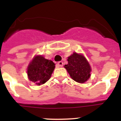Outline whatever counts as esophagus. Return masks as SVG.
I'll list each match as a JSON object with an SVG mask.
<instances>
[{"instance_id":"esophagus-1","label":"esophagus","mask_w":121,"mask_h":121,"mask_svg":"<svg viewBox=\"0 0 121 121\" xmlns=\"http://www.w3.org/2000/svg\"><path fill=\"white\" fill-rule=\"evenodd\" d=\"M63 64H63V62H62V61H60L57 63V65H58L59 67H62Z\"/></svg>"}]
</instances>
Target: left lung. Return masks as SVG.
<instances>
[{
  "instance_id": "obj_1",
  "label": "left lung",
  "mask_w": 121,
  "mask_h": 121,
  "mask_svg": "<svg viewBox=\"0 0 121 121\" xmlns=\"http://www.w3.org/2000/svg\"><path fill=\"white\" fill-rule=\"evenodd\" d=\"M67 60L68 64L64 67L73 80L83 83L90 78V65L83 56L74 52L68 57Z\"/></svg>"
}]
</instances>
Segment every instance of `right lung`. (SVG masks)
<instances>
[{"label":"right lung","instance_id":"right-lung-1","mask_svg":"<svg viewBox=\"0 0 121 121\" xmlns=\"http://www.w3.org/2000/svg\"><path fill=\"white\" fill-rule=\"evenodd\" d=\"M55 64L51 60L37 56L33 59L27 68V75L30 81L41 85L48 81L51 78Z\"/></svg>","mask_w":121,"mask_h":121}]
</instances>
